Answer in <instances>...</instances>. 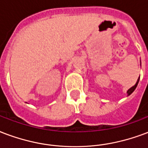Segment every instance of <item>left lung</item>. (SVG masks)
I'll list each match as a JSON object with an SVG mask.
<instances>
[{"label": "left lung", "mask_w": 148, "mask_h": 148, "mask_svg": "<svg viewBox=\"0 0 148 148\" xmlns=\"http://www.w3.org/2000/svg\"><path fill=\"white\" fill-rule=\"evenodd\" d=\"M139 80H140V77H139V78L137 79V83L135 84V85H134V86H133V87H131V88H130L129 90L127 91V94H128V95H131L132 93L134 92V90L136 89V88H137V84H138V82H139Z\"/></svg>", "instance_id": "1"}]
</instances>
